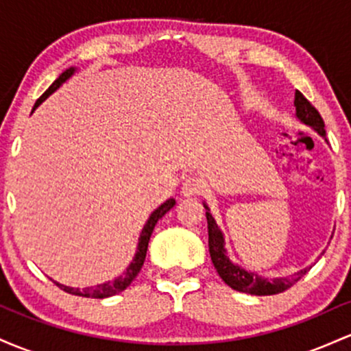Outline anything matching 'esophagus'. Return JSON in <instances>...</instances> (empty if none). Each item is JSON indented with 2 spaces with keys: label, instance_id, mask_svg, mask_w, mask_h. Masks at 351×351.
<instances>
[{
  "label": "esophagus",
  "instance_id": "34e87169",
  "mask_svg": "<svg viewBox=\"0 0 351 351\" xmlns=\"http://www.w3.org/2000/svg\"><path fill=\"white\" fill-rule=\"evenodd\" d=\"M200 189H202V180L195 176H189L184 179V182H182V195L192 197V195L199 194Z\"/></svg>",
  "mask_w": 351,
  "mask_h": 351
}]
</instances>
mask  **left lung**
Wrapping results in <instances>:
<instances>
[{"mask_svg": "<svg viewBox=\"0 0 351 351\" xmlns=\"http://www.w3.org/2000/svg\"><path fill=\"white\" fill-rule=\"evenodd\" d=\"M295 117L300 121L302 124L312 128L318 136H322L325 139V123L322 119V116L318 114L317 109L305 99V96L300 90H295ZM206 217H207V227H208V252H210L212 263H214L215 270L220 275L223 282L227 283L230 289L237 290L242 293H250V295H275L285 292L287 289L297 283L303 275L308 271V267L303 270H298L297 274L289 275V277H262L257 271H252L243 269L239 263L232 262V258L228 257L227 249H226V237H223V232L220 230V227L215 222L214 215H212L210 208L206 202Z\"/></svg>", "mask_w": 351, "mask_h": 351, "instance_id": "obj_1", "label": "left lung"}]
</instances>
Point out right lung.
<instances>
[{"mask_svg": "<svg viewBox=\"0 0 351 351\" xmlns=\"http://www.w3.org/2000/svg\"><path fill=\"white\" fill-rule=\"evenodd\" d=\"M76 71H77V68H74V66H73V68L66 69L64 73L59 74L58 80L54 81L53 84H51L48 89H46V93L43 94V96L36 101L33 111H36V108H39V104H41L43 101L48 99L51 94H53L56 89L61 88V86L64 84V82L68 81L71 76H74V73H76ZM174 206H176V199H172V197H171V199H167L164 204H160V206L157 207L151 215H149L147 222L144 223L143 230H141L136 254H134L131 263H129V267L125 269L123 275L116 277L114 280H108V282L99 283V285H94V287H86V289H80V287H68V285H62V283H59V282H54V280L53 282L56 283L59 289L64 290V292H68L71 295H80V297H88V298H108V297H112V295L123 292V290H125L129 285H131V282L137 277L139 270L143 269L144 261H145V254H147L149 239H151L152 230H154L157 220L162 219L164 215L167 214V212L171 210V208Z\"/></svg>", "mask_w": 351, "mask_h": 351, "instance_id": "add662e5", "label": "right lung"}]
</instances>
